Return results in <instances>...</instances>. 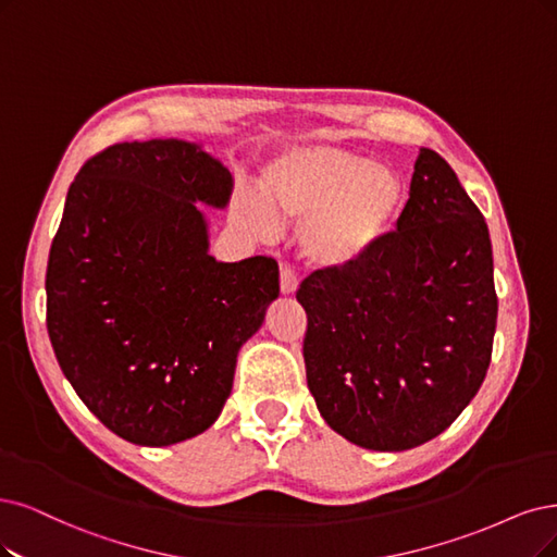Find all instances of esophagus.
I'll list each match as a JSON object with an SVG mask.
<instances>
[{"instance_id": "1", "label": "esophagus", "mask_w": 557, "mask_h": 557, "mask_svg": "<svg viewBox=\"0 0 557 557\" xmlns=\"http://www.w3.org/2000/svg\"><path fill=\"white\" fill-rule=\"evenodd\" d=\"M298 284H300V277L292 271L289 265H284L282 273H280V289H282V294L284 296L296 294L298 292Z\"/></svg>"}]
</instances>
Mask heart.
<instances>
[{"label": "heart", "instance_id": "obj_1", "mask_svg": "<svg viewBox=\"0 0 557 557\" xmlns=\"http://www.w3.org/2000/svg\"><path fill=\"white\" fill-rule=\"evenodd\" d=\"M263 197L245 193L240 213L259 236H273L281 220L300 222L302 255L317 265L358 263L395 230L406 188L387 162L342 147H298L271 162Z\"/></svg>", "mask_w": 557, "mask_h": 557}]
</instances>
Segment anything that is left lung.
<instances>
[{
	"label": "left lung",
	"instance_id": "1",
	"mask_svg": "<svg viewBox=\"0 0 557 557\" xmlns=\"http://www.w3.org/2000/svg\"><path fill=\"white\" fill-rule=\"evenodd\" d=\"M296 298L307 387L346 441L418 447L478 395L498 319L491 238L436 151L420 149L397 230L358 263L312 273Z\"/></svg>",
	"mask_w": 557,
	"mask_h": 557
}]
</instances>
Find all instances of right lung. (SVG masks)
Wrapping results in <instances>:
<instances>
[{
  "label": "right lung",
  "mask_w": 557,
  "mask_h": 557,
  "mask_svg": "<svg viewBox=\"0 0 557 557\" xmlns=\"http://www.w3.org/2000/svg\"><path fill=\"white\" fill-rule=\"evenodd\" d=\"M234 178L199 144L123 141L85 162L50 247L48 335L61 372L123 441L164 447L209 429L240 346L280 296L275 259L209 255Z\"/></svg>",
  "instance_id": "obj_1"
}]
</instances>
